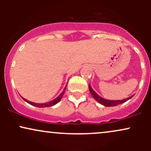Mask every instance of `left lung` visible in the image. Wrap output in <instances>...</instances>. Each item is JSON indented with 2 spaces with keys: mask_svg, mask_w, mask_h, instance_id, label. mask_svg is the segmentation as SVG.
I'll return each instance as SVG.
<instances>
[{
  "mask_svg": "<svg viewBox=\"0 0 151 151\" xmlns=\"http://www.w3.org/2000/svg\"><path fill=\"white\" fill-rule=\"evenodd\" d=\"M89 91L91 92V95H92L93 98L96 100V101H98L99 103L101 104L104 106H115L124 103L128 100H129L130 99H131L133 96V95L132 96H130L129 98H126L125 99H122V100H109V99H105L101 97L100 96H99V94H97L94 91H93L92 88H91V85H89Z\"/></svg>",
  "mask_w": 151,
  "mask_h": 151,
  "instance_id": "1",
  "label": "left lung"
}]
</instances>
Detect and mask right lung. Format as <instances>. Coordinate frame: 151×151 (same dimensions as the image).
I'll use <instances>...</instances> for the list:
<instances>
[{"mask_svg":"<svg viewBox=\"0 0 151 151\" xmlns=\"http://www.w3.org/2000/svg\"><path fill=\"white\" fill-rule=\"evenodd\" d=\"M67 85H66V86L65 87V89H64V90H63V91H62V92L61 93H60V95H59V96H58V97H57L56 99H55L52 100V101H49V102H47V103H43V104L34 103V102H31V101H28V100L25 99H24V98H22V99H23L24 101H25L27 102V103L30 104V105L34 106L39 107V108H44V107H50V106H52L55 105V104H58V102L60 101V100L62 99V96H63L64 93H65V92L66 87H67Z\"/></svg>","mask_w":151,"mask_h":151,"instance_id":"obj_1","label":"right lung"}]
</instances>
